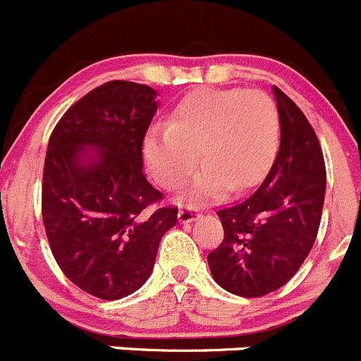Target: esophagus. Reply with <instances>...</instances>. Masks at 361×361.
<instances>
[{
    "instance_id": "esophagus-1",
    "label": "esophagus",
    "mask_w": 361,
    "mask_h": 361,
    "mask_svg": "<svg viewBox=\"0 0 361 361\" xmlns=\"http://www.w3.org/2000/svg\"><path fill=\"white\" fill-rule=\"evenodd\" d=\"M199 216V212H197L195 208H191V206H184V208H180V212H178V222H193V220Z\"/></svg>"
}]
</instances>
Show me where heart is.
Masks as SVG:
<instances>
[{"instance_id": "1", "label": "heart", "mask_w": 361, "mask_h": 361, "mask_svg": "<svg viewBox=\"0 0 361 361\" xmlns=\"http://www.w3.org/2000/svg\"><path fill=\"white\" fill-rule=\"evenodd\" d=\"M275 101L262 90L200 88L180 99L170 124H153L145 137L148 170L166 190H177L202 170L188 191L190 200H216L229 190H247L269 170L279 148Z\"/></svg>"}]
</instances>
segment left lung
Returning a JSON list of instances; mask_svg holds the SVG:
<instances>
[{"instance_id": "left-lung-1", "label": "left lung", "mask_w": 361, "mask_h": 361, "mask_svg": "<svg viewBox=\"0 0 361 361\" xmlns=\"http://www.w3.org/2000/svg\"><path fill=\"white\" fill-rule=\"evenodd\" d=\"M280 148L264 183L240 202L216 212L224 240L208 255L212 275L233 295L257 298L288 283L317 240L325 199L318 137L300 110L273 86Z\"/></svg>"}]
</instances>
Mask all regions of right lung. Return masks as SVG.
<instances>
[{
    "instance_id": "add662e5",
    "label": "right lung",
    "mask_w": 361,
    "mask_h": 361,
    "mask_svg": "<svg viewBox=\"0 0 361 361\" xmlns=\"http://www.w3.org/2000/svg\"><path fill=\"white\" fill-rule=\"evenodd\" d=\"M157 92L110 81L73 103L56 124L43 168L41 212L66 279L101 300H119L149 279L175 206L142 171V141Z\"/></svg>"
}]
</instances>
